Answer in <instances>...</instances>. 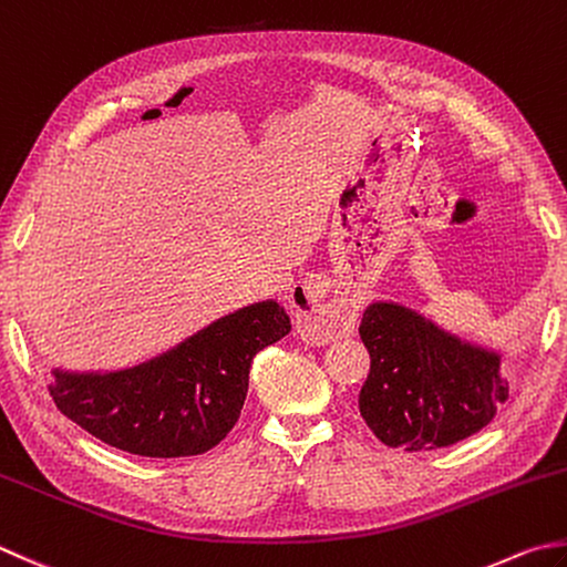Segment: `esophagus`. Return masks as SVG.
Masks as SVG:
<instances>
[{
    "label": "esophagus",
    "mask_w": 567,
    "mask_h": 567,
    "mask_svg": "<svg viewBox=\"0 0 567 567\" xmlns=\"http://www.w3.org/2000/svg\"><path fill=\"white\" fill-rule=\"evenodd\" d=\"M290 305L297 319V334L315 347L349 337L357 329L359 307L351 299L329 302L324 285L312 277L292 287Z\"/></svg>",
    "instance_id": "34e87169"
}]
</instances>
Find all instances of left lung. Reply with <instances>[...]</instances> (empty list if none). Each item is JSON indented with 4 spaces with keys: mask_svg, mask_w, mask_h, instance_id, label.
<instances>
[{
    "mask_svg": "<svg viewBox=\"0 0 567 567\" xmlns=\"http://www.w3.org/2000/svg\"><path fill=\"white\" fill-rule=\"evenodd\" d=\"M359 334L371 353L359 413L388 447H450L489 425L508 401L502 349L454 334L413 307L375 299Z\"/></svg>",
    "mask_w": 567,
    "mask_h": 567,
    "instance_id": "left-lung-1",
    "label": "left lung"
}]
</instances>
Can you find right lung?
I'll return each instance as SVG.
<instances>
[{"mask_svg":"<svg viewBox=\"0 0 567 567\" xmlns=\"http://www.w3.org/2000/svg\"><path fill=\"white\" fill-rule=\"evenodd\" d=\"M290 329L285 307L260 299L127 369H53L49 391L65 417L110 447L192 457L216 447L238 423L255 353Z\"/></svg>","mask_w":567,"mask_h":567,"instance_id":"right-lung-1","label":"right lung"}]
</instances>
